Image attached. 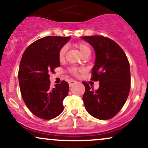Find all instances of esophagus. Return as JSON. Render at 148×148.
<instances>
[{
  "label": "esophagus",
  "mask_w": 148,
  "mask_h": 148,
  "mask_svg": "<svg viewBox=\"0 0 148 148\" xmlns=\"http://www.w3.org/2000/svg\"><path fill=\"white\" fill-rule=\"evenodd\" d=\"M68 83H69V86L71 87V86H72L74 84H76V81H74V80H69V81H68Z\"/></svg>",
  "instance_id": "esophagus-1"
}]
</instances>
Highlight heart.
<instances>
[{
	"label": "heart",
	"instance_id": "obj_1",
	"mask_svg": "<svg viewBox=\"0 0 148 148\" xmlns=\"http://www.w3.org/2000/svg\"><path fill=\"white\" fill-rule=\"evenodd\" d=\"M76 47H77L78 49H79L80 51V53L81 54L82 56H84L86 55V54L90 53V49L89 47H88V46L87 45H86V44L79 43L77 44ZM66 51H67V47H66V46L62 47V48L60 49V51H59L58 58H59V60L60 61H62L64 59ZM71 72H72L73 74H76L78 72V70L76 69L72 68L71 69Z\"/></svg>",
	"mask_w": 148,
	"mask_h": 148
}]
</instances>
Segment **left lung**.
<instances>
[{"label": "left lung", "instance_id": "8db88e82", "mask_svg": "<svg viewBox=\"0 0 148 148\" xmlns=\"http://www.w3.org/2000/svg\"><path fill=\"white\" fill-rule=\"evenodd\" d=\"M95 52L91 80L99 81V87L86 88L83 100L89 114L99 120L114 117L126 102L130 91V67L124 51L116 42L99 35L81 37Z\"/></svg>", "mask_w": 148, "mask_h": 148}]
</instances>
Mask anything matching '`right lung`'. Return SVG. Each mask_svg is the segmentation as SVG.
I'll list each match as a JSON object with an SVG mask.
<instances>
[{"label":"right lung","mask_w":148,"mask_h":148,"mask_svg":"<svg viewBox=\"0 0 148 148\" xmlns=\"http://www.w3.org/2000/svg\"><path fill=\"white\" fill-rule=\"evenodd\" d=\"M70 38L43 37L31 44L22 56L18 74L22 97L28 109L44 120L56 118L63 111L69 84L62 81L51 89L49 74L60 66L59 51Z\"/></svg>","instance_id":"right-lung-1"}]
</instances>
